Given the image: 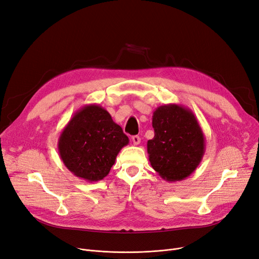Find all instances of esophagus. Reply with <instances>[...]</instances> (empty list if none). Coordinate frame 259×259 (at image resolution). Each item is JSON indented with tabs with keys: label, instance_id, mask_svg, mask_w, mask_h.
<instances>
[{
	"label": "esophagus",
	"instance_id": "esophagus-1",
	"mask_svg": "<svg viewBox=\"0 0 259 259\" xmlns=\"http://www.w3.org/2000/svg\"><path fill=\"white\" fill-rule=\"evenodd\" d=\"M132 142H133V144L135 146H138L141 143V138L139 137V135H133V137H132Z\"/></svg>",
	"mask_w": 259,
	"mask_h": 259
}]
</instances>
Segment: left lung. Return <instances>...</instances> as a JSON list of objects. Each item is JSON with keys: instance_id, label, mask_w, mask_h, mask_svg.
Here are the masks:
<instances>
[{"instance_id": "left-lung-1", "label": "left lung", "mask_w": 259, "mask_h": 259, "mask_svg": "<svg viewBox=\"0 0 259 259\" xmlns=\"http://www.w3.org/2000/svg\"><path fill=\"white\" fill-rule=\"evenodd\" d=\"M154 138L147 143L152 168L162 180L179 182L199 166L205 135L192 110L178 104L159 106L152 115Z\"/></svg>"}]
</instances>
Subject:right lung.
<instances>
[{
  "mask_svg": "<svg viewBox=\"0 0 259 259\" xmlns=\"http://www.w3.org/2000/svg\"><path fill=\"white\" fill-rule=\"evenodd\" d=\"M129 139L102 106L85 105L63 129L58 148L66 168L76 178L99 182L110 172Z\"/></svg>",
  "mask_w": 259,
  "mask_h": 259,
  "instance_id": "obj_1",
  "label": "right lung"
}]
</instances>
